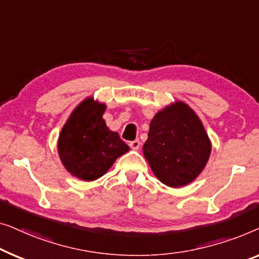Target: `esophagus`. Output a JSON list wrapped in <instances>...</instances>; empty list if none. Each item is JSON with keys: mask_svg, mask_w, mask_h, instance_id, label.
I'll use <instances>...</instances> for the list:
<instances>
[{"mask_svg": "<svg viewBox=\"0 0 259 259\" xmlns=\"http://www.w3.org/2000/svg\"><path fill=\"white\" fill-rule=\"evenodd\" d=\"M130 148L134 149V150H138V149L141 148V142L140 140H135L133 142H130Z\"/></svg>", "mask_w": 259, "mask_h": 259, "instance_id": "1", "label": "esophagus"}]
</instances>
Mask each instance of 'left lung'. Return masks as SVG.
I'll list each match as a JSON object with an SVG mask.
<instances>
[{"label": "left lung", "instance_id": "8db88e82", "mask_svg": "<svg viewBox=\"0 0 259 259\" xmlns=\"http://www.w3.org/2000/svg\"><path fill=\"white\" fill-rule=\"evenodd\" d=\"M211 143L201 119L183 102L158 111L150 123L144 157L156 177L180 188L195 180L209 159Z\"/></svg>", "mask_w": 259, "mask_h": 259}]
</instances>
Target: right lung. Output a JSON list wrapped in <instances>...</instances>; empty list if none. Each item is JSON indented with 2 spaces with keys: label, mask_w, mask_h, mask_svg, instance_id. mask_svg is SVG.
<instances>
[{
  "label": "right lung",
  "mask_w": 259,
  "mask_h": 259,
  "mask_svg": "<svg viewBox=\"0 0 259 259\" xmlns=\"http://www.w3.org/2000/svg\"><path fill=\"white\" fill-rule=\"evenodd\" d=\"M105 104L92 97L79 103L58 137V155L69 172L83 181L103 176L129 147L103 119Z\"/></svg>",
  "instance_id": "1"
}]
</instances>
